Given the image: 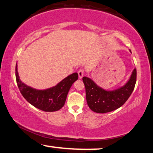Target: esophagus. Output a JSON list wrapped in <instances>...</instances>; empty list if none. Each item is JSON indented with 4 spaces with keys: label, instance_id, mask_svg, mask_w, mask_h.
<instances>
[{
    "label": "esophagus",
    "instance_id": "esophagus-1",
    "mask_svg": "<svg viewBox=\"0 0 153 153\" xmlns=\"http://www.w3.org/2000/svg\"><path fill=\"white\" fill-rule=\"evenodd\" d=\"M84 70L83 69H79V70L77 71V74H78V76H79V79H82V77L84 76Z\"/></svg>",
    "mask_w": 153,
    "mask_h": 153
}]
</instances>
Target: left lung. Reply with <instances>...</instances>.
<instances>
[{
  "instance_id": "left-lung-1",
  "label": "left lung",
  "mask_w": 153,
  "mask_h": 153,
  "mask_svg": "<svg viewBox=\"0 0 153 153\" xmlns=\"http://www.w3.org/2000/svg\"><path fill=\"white\" fill-rule=\"evenodd\" d=\"M131 53V51L129 50ZM88 105L92 111L105 113L121 107L132 93L136 82V69L123 86L113 90H107L98 86L91 78L83 77Z\"/></svg>"
}]
</instances>
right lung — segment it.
<instances>
[{
  "mask_svg": "<svg viewBox=\"0 0 153 153\" xmlns=\"http://www.w3.org/2000/svg\"><path fill=\"white\" fill-rule=\"evenodd\" d=\"M15 76L18 88L25 99L33 107L46 112L59 111L63 107L69 89L78 79V74L74 73L61 80L55 86L45 90L35 89L20 79L17 63Z\"/></svg>",
  "mask_w": 153,
  "mask_h": 153,
  "instance_id": "1",
  "label": "right lung"
}]
</instances>
